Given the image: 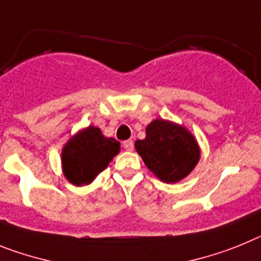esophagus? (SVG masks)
Returning a JSON list of instances; mask_svg holds the SVG:
<instances>
[{"label": "esophagus", "mask_w": 261, "mask_h": 261, "mask_svg": "<svg viewBox=\"0 0 261 261\" xmlns=\"http://www.w3.org/2000/svg\"><path fill=\"white\" fill-rule=\"evenodd\" d=\"M123 147H124V149H126V151H133V149H134V142H133V140H124Z\"/></svg>", "instance_id": "obj_1"}]
</instances>
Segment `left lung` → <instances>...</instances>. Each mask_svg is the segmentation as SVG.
I'll return each mask as SVG.
<instances>
[{
  "instance_id": "left-lung-1",
  "label": "left lung",
  "mask_w": 261,
  "mask_h": 261,
  "mask_svg": "<svg viewBox=\"0 0 261 261\" xmlns=\"http://www.w3.org/2000/svg\"><path fill=\"white\" fill-rule=\"evenodd\" d=\"M135 149L147 168L167 184L185 178L201 158L194 135L182 124L153 119L146 127V138L135 142Z\"/></svg>"
}]
</instances>
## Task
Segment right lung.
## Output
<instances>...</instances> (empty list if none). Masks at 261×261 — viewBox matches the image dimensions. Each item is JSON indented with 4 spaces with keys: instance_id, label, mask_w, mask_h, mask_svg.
Returning <instances> with one entry per match:
<instances>
[{
    "instance_id": "add662e5",
    "label": "right lung",
    "mask_w": 261,
    "mask_h": 261,
    "mask_svg": "<svg viewBox=\"0 0 261 261\" xmlns=\"http://www.w3.org/2000/svg\"><path fill=\"white\" fill-rule=\"evenodd\" d=\"M121 143L94 126L77 131L62 151L64 177L76 187L90 184L118 155Z\"/></svg>"
}]
</instances>
